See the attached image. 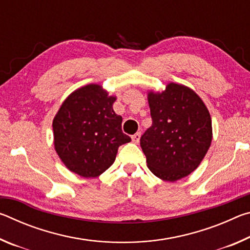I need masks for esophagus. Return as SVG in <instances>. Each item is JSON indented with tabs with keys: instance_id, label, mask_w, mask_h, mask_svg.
I'll return each instance as SVG.
<instances>
[{
	"instance_id": "34e87169",
	"label": "esophagus",
	"mask_w": 250,
	"mask_h": 250,
	"mask_svg": "<svg viewBox=\"0 0 250 250\" xmlns=\"http://www.w3.org/2000/svg\"><path fill=\"white\" fill-rule=\"evenodd\" d=\"M131 138H132V141H133L134 143H139V141H140V138H141V133H140V132L134 133Z\"/></svg>"
}]
</instances>
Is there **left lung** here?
Wrapping results in <instances>:
<instances>
[{
  "instance_id": "1",
  "label": "left lung",
  "mask_w": 250,
  "mask_h": 250,
  "mask_svg": "<svg viewBox=\"0 0 250 250\" xmlns=\"http://www.w3.org/2000/svg\"><path fill=\"white\" fill-rule=\"evenodd\" d=\"M152 125L142 134L140 146L147 167L155 176L175 182L200 166L211 142V119L195 92L168 83L162 94L150 92Z\"/></svg>"
}]
</instances>
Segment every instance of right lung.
Returning <instances> with one entry per match:
<instances>
[{"label": "right lung", "instance_id": "1", "mask_svg": "<svg viewBox=\"0 0 250 250\" xmlns=\"http://www.w3.org/2000/svg\"><path fill=\"white\" fill-rule=\"evenodd\" d=\"M115 100L91 83L75 90L58 110L53 121L55 150L71 172L100 175L115 162L119 146L131 141L122 132V117L112 109Z\"/></svg>", "mask_w": 250, "mask_h": 250}]
</instances>
